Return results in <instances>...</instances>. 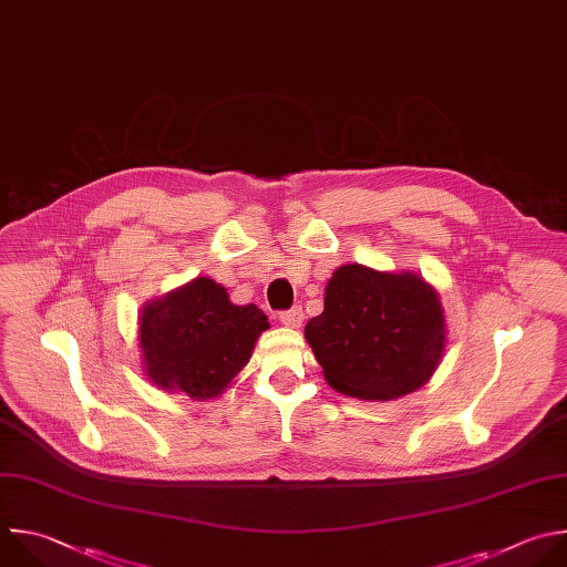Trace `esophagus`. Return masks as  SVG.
I'll use <instances>...</instances> for the list:
<instances>
[{
	"label": "esophagus",
	"mask_w": 567,
	"mask_h": 567,
	"mask_svg": "<svg viewBox=\"0 0 567 567\" xmlns=\"http://www.w3.org/2000/svg\"><path fill=\"white\" fill-rule=\"evenodd\" d=\"M280 322L285 327H300L302 324V309L300 307H293L289 311H282L280 313Z\"/></svg>",
	"instance_id": "obj_1"
}]
</instances>
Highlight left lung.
Returning <instances> with one entry per match:
<instances>
[{"label":"left lung","mask_w":567,"mask_h":567,"mask_svg":"<svg viewBox=\"0 0 567 567\" xmlns=\"http://www.w3.org/2000/svg\"><path fill=\"white\" fill-rule=\"evenodd\" d=\"M305 338L331 390L360 401H394L423 388L447 344L439 291L414 271L351 262L324 287V309Z\"/></svg>","instance_id":"8db88e82"}]
</instances>
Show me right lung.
Returning <instances> with one entry per match:
<instances>
[{
  "label": "right lung",
  "mask_w": 567,
  "mask_h": 567,
  "mask_svg": "<svg viewBox=\"0 0 567 567\" xmlns=\"http://www.w3.org/2000/svg\"><path fill=\"white\" fill-rule=\"evenodd\" d=\"M265 329L269 320L256 305H234L214 278H194L140 309L142 371L166 394L218 399L236 383Z\"/></svg>",
  "instance_id": "obj_1"
}]
</instances>
